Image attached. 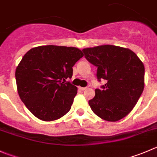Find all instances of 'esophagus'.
I'll return each instance as SVG.
<instances>
[{"label": "esophagus", "mask_w": 157, "mask_h": 157, "mask_svg": "<svg viewBox=\"0 0 157 157\" xmlns=\"http://www.w3.org/2000/svg\"><path fill=\"white\" fill-rule=\"evenodd\" d=\"M79 89H80V90L83 91V90H85L86 89V87H82V86H79Z\"/></svg>", "instance_id": "esophagus-1"}]
</instances>
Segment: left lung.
Instances as JSON below:
<instances>
[{"instance_id": "8db88e82", "label": "left lung", "mask_w": 157, "mask_h": 157, "mask_svg": "<svg viewBox=\"0 0 157 157\" xmlns=\"http://www.w3.org/2000/svg\"><path fill=\"white\" fill-rule=\"evenodd\" d=\"M86 60L97 67L102 90H95L89 100L93 112L104 121L116 122L128 115L142 94L145 68L136 54L128 48L101 45L82 51Z\"/></svg>"}]
</instances>
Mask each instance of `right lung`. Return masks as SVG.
I'll return each mask as SVG.
<instances>
[{
  "instance_id": "1",
  "label": "right lung",
  "mask_w": 157,
  "mask_h": 157,
  "mask_svg": "<svg viewBox=\"0 0 157 157\" xmlns=\"http://www.w3.org/2000/svg\"><path fill=\"white\" fill-rule=\"evenodd\" d=\"M83 56L72 47L47 45L27 51L15 71L19 97L38 119L53 121L69 112L77 87L71 78L73 67Z\"/></svg>"
}]
</instances>
